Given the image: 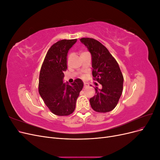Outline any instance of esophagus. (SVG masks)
Segmentation results:
<instances>
[{"instance_id":"34e87169","label":"esophagus","mask_w":160,"mask_h":160,"mask_svg":"<svg viewBox=\"0 0 160 160\" xmlns=\"http://www.w3.org/2000/svg\"><path fill=\"white\" fill-rule=\"evenodd\" d=\"M84 87L85 88H88L89 84L88 83H84Z\"/></svg>"}]
</instances>
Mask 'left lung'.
<instances>
[{"mask_svg": "<svg viewBox=\"0 0 160 160\" xmlns=\"http://www.w3.org/2000/svg\"><path fill=\"white\" fill-rule=\"evenodd\" d=\"M81 42L92 57L93 79L102 88H95V93L89 99L92 109L99 113L112 111L118 105L123 91V77L118 62L108 49L94 38H82Z\"/></svg>", "mask_w": 160, "mask_h": 160, "instance_id": "8db88e82", "label": "left lung"}]
</instances>
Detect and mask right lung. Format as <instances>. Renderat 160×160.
<instances>
[{
	"label": "right lung",
	"mask_w": 160,
	"mask_h": 160,
	"mask_svg": "<svg viewBox=\"0 0 160 160\" xmlns=\"http://www.w3.org/2000/svg\"><path fill=\"white\" fill-rule=\"evenodd\" d=\"M76 42L77 39H63L53 44L47 51L40 71L38 92L47 108L59 116L73 112L83 88V82L80 79L71 85L62 80L67 69V52Z\"/></svg>",
	"instance_id": "1"
}]
</instances>
